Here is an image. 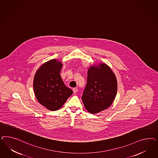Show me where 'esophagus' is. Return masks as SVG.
<instances>
[{
	"instance_id": "34e87169",
	"label": "esophagus",
	"mask_w": 158,
	"mask_h": 158,
	"mask_svg": "<svg viewBox=\"0 0 158 158\" xmlns=\"http://www.w3.org/2000/svg\"><path fill=\"white\" fill-rule=\"evenodd\" d=\"M72 90H73V92L74 93H76L77 91V88H76V87H75V88H73Z\"/></svg>"
}]
</instances>
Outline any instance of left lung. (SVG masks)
I'll return each instance as SVG.
<instances>
[{
    "label": "left lung",
    "mask_w": 158,
    "mask_h": 158,
    "mask_svg": "<svg viewBox=\"0 0 158 158\" xmlns=\"http://www.w3.org/2000/svg\"><path fill=\"white\" fill-rule=\"evenodd\" d=\"M117 86L115 73L108 65L100 63L89 67L81 97L87 111L94 114L110 107L116 96Z\"/></svg>",
    "instance_id": "8db88e82"
}]
</instances>
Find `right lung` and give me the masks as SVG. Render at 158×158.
I'll return each instance as SVG.
<instances>
[{
  "label": "right lung",
  "instance_id": "obj_1",
  "mask_svg": "<svg viewBox=\"0 0 158 158\" xmlns=\"http://www.w3.org/2000/svg\"><path fill=\"white\" fill-rule=\"evenodd\" d=\"M62 62L56 59L44 63L36 72L34 90L39 102L50 110H59L73 93L60 76Z\"/></svg>",
  "mask_w": 158,
  "mask_h": 158
}]
</instances>
